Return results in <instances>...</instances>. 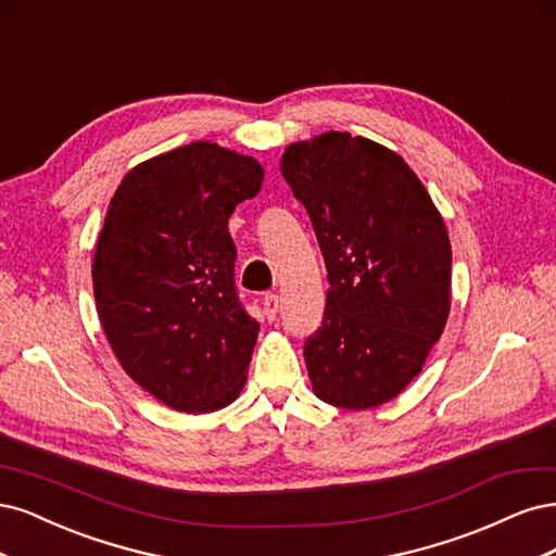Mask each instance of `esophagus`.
<instances>
[{
  "mask_svg": "<svg viewBox=\"0 0 556 556\" xmlns=\"http://www.w3.org/2000/svg\"><path fill=\"white\" fill-rule=\"evenodd\" d=\"M263 309H265L267 320H275V318H277V312H279V295L267 293V295L263 298Z\"/></svg>",
  "mask_w": 556,
  "mask_h": 556,
  "instance_id": "34e87169",
  "label": "esophagus"
}]
</instances>
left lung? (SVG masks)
Segmentation results:
<instances>
[{
  "mask_svg": "<svg viewBox=\"0 0 556 556\" xmlns=\"http://www.w3.org/2000/svg\"><path fill=\"white\" fill-rule=\"evenodd\" d=\"M281 175L307 210L328 270L320 328L304 342L318 400L363 410L420 374L451 312V240L418 175L349 131L293 142Z\"/></svg>",
  "mask_w": 556,
  "mask_h": 556,
  "instance_id": "8db88e82",
  "label": "left lung"
}]
</instances>
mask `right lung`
<instances>
[{
    "label": "right lung",
    "instance_id": "obj_1",
    "mask_svg": "<svg viewBox=\"0 0 556 556\" xmlns=\"http://www.w3.org/2000/svg\"><path fill=\"white\" fill-rule=\"evenodd\" d=\"M263 185L256 159L195 140L131 168L94 252L97 312L119 365L185 414L228 406L258 337L236 289L228 219Z\"/></svg>",
    "mask_w": 556,
    "mask_h": 556
}]
</instances>
